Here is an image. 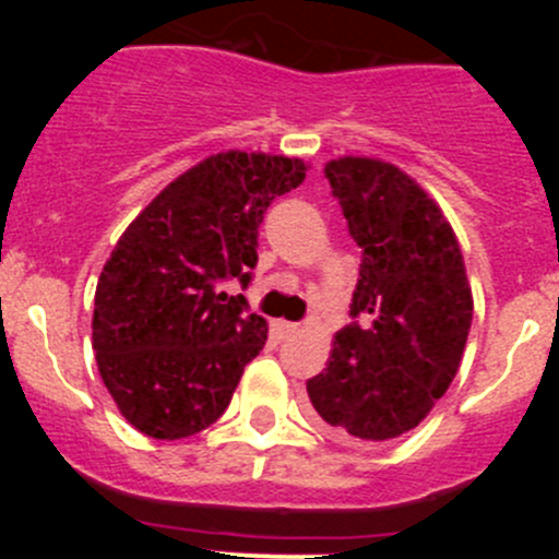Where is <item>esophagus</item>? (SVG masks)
Masks as SVG:
<instances>
[{
    "label": "esophagus",
    "mask_w": 559,
    "mask_h": 559,
    "mask_svg": "<svg viewBox=\"0 0 559 559\" xmlns=\"http://www.w3.org/2000/svg\"><path fill=\"white\" fill-rule=\"evenodd\" d=\"M297 330H300V324H295V321H284V319L273 321V332L281 337V341H284V337H289V335H295Z\"/></svg>",
    "instance_id": "1"
}]
</instances>
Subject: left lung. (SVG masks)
<instances>
[{"label":"left lung","mask_w":559,"mask_h":559,"mask_svg":"<svg viewBox=\"0 0 559 559\" xmlns=\"http://www.w3.org/2000/svg\"><path fill=\"white\" fill-rule=\"evenodd\" d=\"M324 175L362 248L352 316L370 321L337 332L308 397L332 438L376 447L414 430L447 394L471 332L473 295L452 224L408 173L341 156Z\"/></svg>","instance_id":"8db88e82"}]
</instances>
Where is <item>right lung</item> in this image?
I'll use <instances>...</instances> for the list:
<instances>
[{"mask_svg":"<svg viewBox=\"0 0 559 559\" xmlns=\"http://www.w3.org/2000/svg\"><path fill=\"white\" fill-rule=\"evenodd\" d=\"M308 165L262 151H222L167 183L123 229L99 275L92 343L123 419L178 441L227 411L267 321L224 281H251L264 211Z\"/></svg>","mask_w":559,"mask_h":559,"instance_id":"right-lung-1","label":"right lung"}]
</instances>
